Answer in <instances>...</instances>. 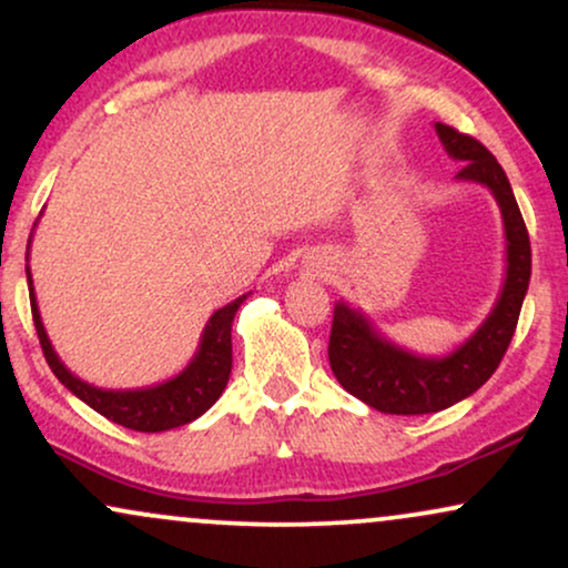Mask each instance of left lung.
<instances>
[{
	"label": "left lung",
	"instance_id": "obj_1",
	"mask_svg": "<svg viewBox=\"0 0 568 568\" xmlns=\"http://www.w3.org/2000/svg\"><path fill=\"white\" fill-rule=\"evenodd\" d=\"M436 132L448 156L464 164L456 180L488 187L496 197L504 219L506 276L488 318L446 357L415 355L388 342L363 311L336 302L328 342L331 371L352 396L386 415H430L473 396L509 349L532 274L525 219L496 156L480 140L448 124L436 122Z\"/></svg>",
	"mask_w": 568,
	"mask_h": 568
}]
</instances>
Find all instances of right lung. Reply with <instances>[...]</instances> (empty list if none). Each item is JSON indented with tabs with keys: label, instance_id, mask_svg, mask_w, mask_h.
Returning a JSON list of instances; mask_svg holds the SVG:
<instances>
[{
	"label": "right lung",
	"instance_id": "add662e5",
	"mask_svg": "<svg viewBox=\"0 0 568 568\" xmlns=\"http://www.w3.org/2000/svg\"><path fill=\"white\" fill-rule=\"evenodd\" d=\"M31 250V245H28ZM28 261V253H26ZM28 276V292H31V311L36 334H39L43 357L51 367V373L62 381L64 388H70L80 402L88 407L104 415L112 423L122 425V428L140 430V433H161L180 428V425L193 423L209 412L221 392L226 388L232 373V323L237 315L240 305L247 300V294L232 300L230 305L219 307L205 323L201 344H197L193 359H190L185 371H180L174 378L161 381L156 386L143 388H99L93 383H85L70 371L68 365L59 359V355L51 347L47 328H43L39 302H36L33 276L31 266L26 263Z\"/></svg>",
	"mask_w": 568,
	"mask_h": 568
}]
</instances>
